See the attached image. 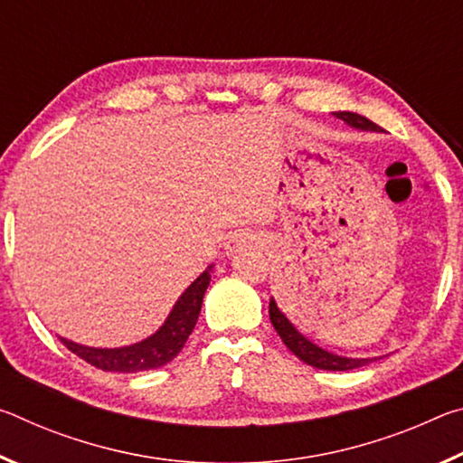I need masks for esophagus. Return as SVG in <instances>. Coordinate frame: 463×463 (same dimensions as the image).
I'll return each mask as SVG.
<instances>
[{"label": "esophagus", "instance_id": "esophagus-1", "mask_svg": "<svg viewBox=\"0 0 463 463\" xmlns=\"http://www.w3.org/2000/svg\"><path fill=\"white\" fill-rule=\"evenodd\" d=\"M249 245H253V239H250L249 234H245V232H234V234H231V237L226 239V242H224L226 255L239 253V250L247 249Z\"/></svg>", "mask_w": 463, "mask_h": 463}]
</instances>
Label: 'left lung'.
<instances>
[{"mask_svg":"<svg viewBox=\"0 0 463 463\" xmlns=\"http://www.w3.org/2000/svg\"><path fill=\"white\" fill-rule=\"evenodd\" d=\"M335 118L343 120L347 127L357 128V130H367V132L382 130L378 124H373L372 120H367L365 116H359L354 112H335ZM269 320L273 328L278 331V335L281 336V341H284L286 347L292 351L298 359H302L304 364L317 367V370L349 372V370H355V367L367 365L370 362H373V359H378V357H343V355L331 354V351H326L323 347H318L317 343L307 339V336L289 323L284 312L278 308V304L273 298L269 300Z\"/></svg>","mask_w":463,"mask_h":463,"instance_id":"obj_1","label":"left lung"}]
</instances>
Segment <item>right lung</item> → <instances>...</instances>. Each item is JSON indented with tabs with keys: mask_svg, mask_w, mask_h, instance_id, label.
Returning a JSON list of instances; mask_svg holds the SVG:
<instances>
[{
	"mask_svg": "<svg viewBox=\"0 0 463 463\" xmlns=\"http://www.w3.org/2000/svg\"><path fill=\"white\" fill-rule=\"evenodd\" d=\"M210 273H213V265H208L206 271H202L185 288V292L177 298L174 308L167 315L165 323L143 341L124 345V347L101 349L62 339V336H59V339L69 351H73L75 355H80L88 364L96 365L98 370L120 373L156 370V367L165 365L171 359L177 357L179 351L184 349L187 336L192 335L195 323H198L203 294H206V288L210 286Z\"/></svg>",
	"mask_w": 463,
	"mask_h": 463,
	"instance_id": "right-lung-1",
	"label": "right lung"
}]
</instances>
